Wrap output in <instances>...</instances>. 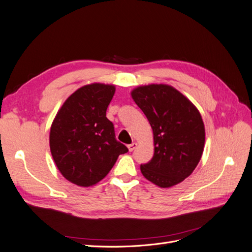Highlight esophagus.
<instances>
[{"label": "esophagus", "instance_id": "34e87169", "mask_svg": "<svg viewBox=\"0 0 252 252\" xmlns=\"http://www.w3.org/2000/svg\"><path fill=\"white\" fill-rule=\"evenodd\" d=\"M135 147H136V143H131L130 145H128V150L129 151H132V150H134L135 149Z\"/></svg>", "mask_w": 252, "mask_h": 252}]
</instances>
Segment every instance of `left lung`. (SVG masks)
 <instances>
[{"label":"left lung","mask_w":252,"mask_h":252,"mask_svg":"<svg viewBox=\"0 0 252 252\" xmlns=\"http://www.w3.org/2000/svg\"><path fill=\"white\" fill-rule=\"evenodd\" d=\"M131 96L154 131L155 154L141 165L142 174L162 188L179 184L192 173L203 155L201 113L184 94L166 84L140 86Z\"/></svg>","instance_id":"8db88e82"}]
</instances>
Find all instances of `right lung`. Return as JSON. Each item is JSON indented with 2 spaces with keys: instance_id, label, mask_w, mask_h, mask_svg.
<instances>
[{
  "instance_id": "add662e5",
  "label": "right lung",
  "mask_w": 252,
  "mask_h": 252,
  "mask_svg": "<svg viewBox=\"0 0 252 252\" xmlns=\"http://www.w3.org/2000/svg\"><path fill=\"white\" fill-rule=\"evenodd\" d=\"M116 87L94 83L67 98L53 120L49 145L63 177L89 187L103 180L128 148L117 141L114 127L106 118Z\"/></svg>"
}]
</instances>
